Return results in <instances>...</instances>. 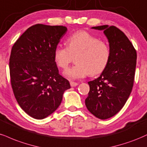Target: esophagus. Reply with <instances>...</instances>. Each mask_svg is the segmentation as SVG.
<instances>
[{"mask_svg": "<svg viewBox=\"0 0 147 147\" xmlns=\"http://www.w3.org/2000/svg\"><path fill=\"white\" fill-rule=\"evenodd\" d=\"M77 82H72V81H71L70 82V85L71 87H76V86L78 85Z\"/></svg>", "mask_w": 147, "mask_h": 147, "instance_id": "1", "label": "esophagus"}]
</instances>
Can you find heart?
Wrapping results in <instances>:
<instances>
[{"instance_id": "1", "label": "heart", "mask_w": 147, "mask_h": 147, "mask_svg": "<svg viewBox=\"0 0 147 147\" xmlns=\"http://www.w3.org/2000/svg\"><path fill=\"white\" fill-rule=\"evenodd\" d=\"M76 54V64L64 73L71 80L102 73L109 61L110 49L106 42L90 33L80 31L67 38V47L58 45L55 48L53 59L57 66L65 69L71 61V55Z\"/></svg>"}]
</instances>
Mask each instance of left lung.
<instances>
[{
    "label": "left lung",
    "instance_id": "left-lung-1",
    "mask_svg": "<svg viewBox=\"0 0 147 147\" xmlns=\"http://www.w3.org/2000/svg\"><path fill=\"white\" fill-rule=\"evenodd\" d=\"M91 28L104 31L109 43L110 59L101 75L88 82L90 89L85 105L96 118L105 120L118 113L130 96L137 53L127 36L115 26Z\"/></svg>",
    "mask_w": 147,
    "mask_h": 147
}]
</instances>
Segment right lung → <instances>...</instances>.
<instances>
[{"label":"right lung","instance_id":"right-lung-1","mask_svg":"<svg viewBox=\"0 0 147 147\" xmlns=\"http://www.w3.org/2000/svg\"><path fill=\"white\" fill-rule=\"evenodd\" d=\"M67 31L64 26L36 24L12 47L9 72L13 94L22 109L34 118L44 119L53 113L71 88L53 59L55 48Z\"/></svg>","mask_w":147,"mask_h":147}]
</instances>
